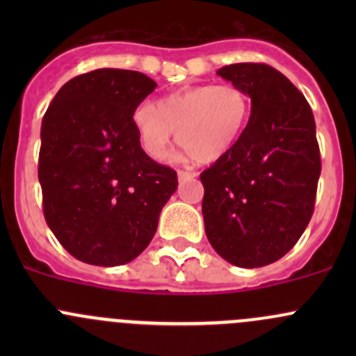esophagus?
<instances>
[{
    "label": "esophagus",
    "mask_w": 356,
    "mask_h": 356,
    "mask_svg": "<svg viewBox=\"0 0 356 356\" xmlns=\"http://www.w3.org/2000/svg\"><path fill=\"white\" fill-rule=\"evenodd\" d=\"M196 175H198L196 172H188V170H179L177 172L179 181H188V179H195Z\"/></svg>",
    "instance_id": "obj_1"
}]
</instances>
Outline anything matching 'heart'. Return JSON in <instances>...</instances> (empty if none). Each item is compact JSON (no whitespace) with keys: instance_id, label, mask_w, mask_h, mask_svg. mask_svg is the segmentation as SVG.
I'll return each mask as SVG.
<instances>
[{"instance_id":"obj_1","label":"heart","mask_w":356,"mask_h":356,"mask_svg":"<svg viewBox=\"0 0 356 356\" xmlns=\"http://www.w3.org/2000/svg\"><path fill=\"white\" fill-rule=\"evenodd\" d=\"M250 113L251 102L241 88L203 84L165 96L156 106L143 103L134 110L132 122L143 152L153 160L163 161L168 156L177 131L186 156L208 163L234 148Z\"/></svg>"}]
</instances>
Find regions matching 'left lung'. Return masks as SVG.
I'll list each match as a JSON object with an SVG mask.
<instances>
[{
  "label": "left lung",
  "instance_id": "8db88e82",
  "mask_svg": "<svg viewBox=\"0 0 356 356\" xmlns=\"http://www.w3.org/2000/svg\"><path fill=\"white\" fill-rule=\"evenodd\" d=\"M250 96L251 115L234 148L200 175L204 232L236 267L274 264L314 213L321 177L315 120L305 96L265 63L217 70Z\"/></svg>",
  "mask_w": 356,
  "mask_h": 356
}]
</instances>
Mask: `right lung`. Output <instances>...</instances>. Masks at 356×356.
<instances>
[{"mask_svg": "<svg viewBox=\"0 0 356 356\" xmlns=\"http://www.w3.org/2000/svg\"><path fill=\"white\" fill-rule=\"evenodd\" d=\"M156 82L98 68L62 86L41 125L39 182L46 224L68 253L115 267L152 243L177 174L143 152L132 115Z\"/></svg>", "mask_w": 356, "mask_h": 356, "instance_id": "right-lung-1", "label": "right lung"}]
</instances>
